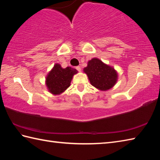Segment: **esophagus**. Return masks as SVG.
I'll list each match as a JSON object with an SVG mask.
<instances>
[{
  "label": "esophagus",
  "instance_id": "esophagus-1",
  "mask_svg": "<svg viewBox=\"0 0 160 160\" xmlns=\"http://www.w3.org/2000/svg\"><path fill=\"white\" fill-rule=\"evenodd\" d=\"M76 69L78 71H79V72H80V71H81V67H80V66H78V67H76Z\"/></svg>",
  "mask_w": 160,
  "mask_h": 160
}]
</instances>
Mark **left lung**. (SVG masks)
I'll return each mask as SVG.
<instances>
[{
    "label": "left lung",
    "instance_id": "left-lung-1",
    "mask_svg": "<svg viewBox=\"0 0 160 160\" xmlns=\"http://www.w3.org/2000/svg\"><path fill=\"white\" fill-rule=\"evenodd\" d=\"M83 71L87 75L91 85L100 91L111 89L118 82L117 71L97 58L88 61Z\"/></svg>",
    "mask_w": 160,
    "mask_h": 160
}]
</instances>
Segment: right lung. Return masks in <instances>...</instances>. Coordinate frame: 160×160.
<instances>
[{
	"label": "right lung",
	"mask_w": 160,
	"mask_h": 160,
	"mask_svg": "<svg viewBox=\"0 0 160 160\" xmlns=\"http://www.w3.org/2000/svg\"><path fill=\"white\" fill-rule=\"evenodd\" d=\"M78 71L70 67L62 68L58 63L47 73L45 78V84L49 92L53 95H60L64 92L71 85V80Z\"/></svg>",
	"instance_id": "obj_1"
}]
</instances>
